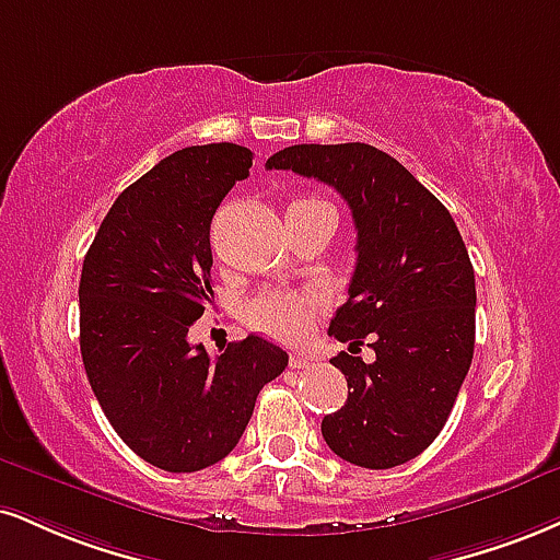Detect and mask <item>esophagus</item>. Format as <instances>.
Here are the masks:
<instances>
[{"instance_id": "esophagus-1", "label": "esophagus", "mask_w": 560, "mask_h": 560, "mask_svg": "<svg viewBox=\"0 0 560 560\" xmlns=\"http://www.w3.org/2000/svg\"><path fill=\"white\" fill-rule=\"evenodd\" d=\"M289 365H292L294 370H305V368H313L315 360L307 354H292L289 357Z\"/></svg>"}]
</instances>
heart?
<instances>
[{"label":"heart","instance_id":"1","mask_svg":"<svg viewBox=\"0 0 560 560\" xmlns=\"http://www.w3.org/2000/svg\"><path fill=\"white\" fill-rule=\"evenodd\" d=\"M298 203H318L315 198H302ZM292 203V206H298ZM315 313V300L307 292H262L247 302L242 315L255 331L273 336L279 341H298L307 334Z\"/></svg>","mask_w":560,"mask_h":560}]
</instances>
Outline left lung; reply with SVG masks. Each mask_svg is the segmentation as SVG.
Masks as SVG:
<instances>
[{
    "label": "left lung",
    "mask_w": 560,
    "mask_h": 560,
    "mask_svg": "<svg viewBox=\"0 0 560 560\" xmlns=\"http://www.w3.org/2000/svg\"><path fill=\"white\" fill-rule=\"evenodd\" d=\"M266 170L331 185L352 211L357 262L349 300L328 326L349 345L334 368L349 396L326 415L328 448L365 469H390L435 441L475 352V271L446 206L368 143L289 145ZM368 335L376 357H355Z\"/></svg>",
    "instance_id": "left-lung-1"
}]
</instances>
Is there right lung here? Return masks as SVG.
Segmentation results:
<instances>
[{
	"instance_id": "add662e5",
	"label": "right lung",
	"mask_w": 560,
	"mask_h": 560,
	"mask_svg": "<svg viewBox=\"0 0 560 560\" xmlns=\"http://www.w3.org/2000/svg\"><path fill=\"white\" fill-rule=\"evenodd\" d=\"M245 145H190L114 200L80 273V354L106 420L140 459L198 472L240 443L289 354L260 336L211 357L187 331L211 302V219L250 174Z\"/></svg>"
}]
</instances>
